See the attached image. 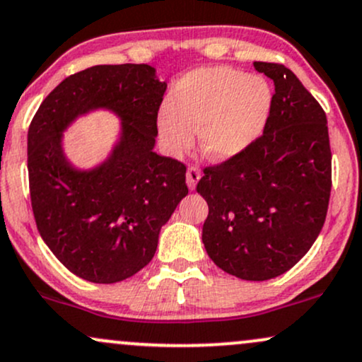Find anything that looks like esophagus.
<instances>
[{"label": "esophagus", "mask_w": 362, "mask_h": 362, "mask_svg": "<svg viewBox=\"0 0 362 362\" xmlns=\"http://www.w3.org/2000/svg\"><path fill=\"white\" fill-rule=\"evenodd\" d=\"M199 177H202V171H199L197 165H191V168H188V173H186V182H188V188L191 191L197 188Z\"/></svg>", "instance_id": "1"}]
</instances>
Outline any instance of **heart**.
Wrapping results in <instances>:
<instances>
[{"label": "heart", "mask_w": 362, "mask_h": 362, "mask_svg": "<svg viewBox=\"0 0 362 362\" xmlns=\"http://www.w3.org/2000/svg\"><path fill=\"white\" fill-rule=\"evenodd\" d=\"M269 84L230 67L189 72L176 89V106L159 113V134L173 154L188 151L199 132V147L211 160L244 152L264 130L271 112Z\"/></svg>", "instance_id": "1"}]
</instances>
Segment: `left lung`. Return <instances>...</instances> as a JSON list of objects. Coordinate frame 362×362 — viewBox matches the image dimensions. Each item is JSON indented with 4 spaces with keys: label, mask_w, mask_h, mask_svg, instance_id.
Returning a JSON list of instances; mask_svg holds the SVG:
<instances>
[{
    "label": "left lung",
    "mask_w": 362,
    "mask_h": 362,
    "mask_svg": "<svg viewBox=\"0 0 362 362\" xmlns=\"http://www.w3.org/2000/svg\"><path fill=\"white\" fill-rule=\"evenodd\" d=\"M274 81L264 132L222 164L208 165L197 191L206 199L203 244L220 269L245 281L286 273L324 227L332 188L327 117L283 64L254 62Z\"/></svg>",
    "instance_id": "8db88e82"
}]
</instances>
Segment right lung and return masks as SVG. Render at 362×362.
<instances>
[{"label": "right lung", "mask_w": 362, "mask_h": 362, "mask_svg": "<svg viewBox=\"0 0 362 362\" xmlns=\"http://www.w3.org/2000/svg\"><path fill=\"white\" fill-rule=\"evenodd\" d=\"M168 84L147 64L93 66L59 84L28 129V185L42 239L72 274L118 283L151 262L160 227L188 194L186 165L154 152L157 112ZM122 120L112 156L78 172L62 152V132L91 109Z\"/></svg>", "instance_id": "1"}]
</instances>
